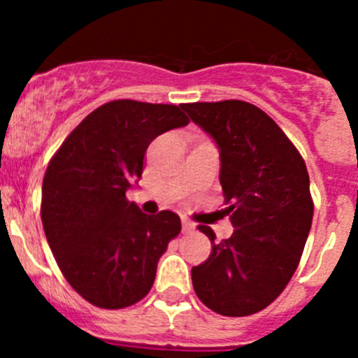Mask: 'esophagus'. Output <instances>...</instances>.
<instances>
[{"label":"esophagus","instance_id":"esophagus-1","mask_svg":"<svg viewBox=\"0 0 358 358\" xmlns=\"http://www.w3.org/2000/svg\"><path fill=\"white\" fill-rule=\"evenodd\" d=\"M182 233H189V231H194L195 229V224L189 220V218H185L182 217Z\"/></svg>","mask_w":358,"mask_h":358}]
</instances>
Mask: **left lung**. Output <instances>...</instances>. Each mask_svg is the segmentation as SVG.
<instances>
[{
  "label": "left lung",
  "mask_w": 358,
  "mask_h": 358,
  "mask_svg": "<svg viewBox=\"0 0 358 358\" xmlns=\"http://www.w3.org/2000/svg\"><path fill=\"white\" fill-rule=\"evenodd\" d=\"M182 109L218 145L226 213L235 227L218 242L210 226H199L211 252L192 268L195 294L220 315L256 314L283 292L301 260L314 217L306 164L252 103L195 102Z\"/></svg>",
  "instance_id": "8db88e82"
}]
</instances>
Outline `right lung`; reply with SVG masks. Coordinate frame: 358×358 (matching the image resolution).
<instances>
[{"label": "right lung", "mask_w": 358, "mask_h": 358, "mask_svg": "<svg viewBox=\"0 0 358 358\" xmlns=\"http://www.w3.org/2000/svg\"><path fill=\"white\" fill-rule=\"evenodd\" d=\"M188 123L172 103L113 100L85 116L50 159L44 235L66 281L91 305L125 308L154 285L181 218L169 210L141 213L125 192L141 179L150 141Z\"/></svg>", "instance_id": "right-lung-1"}]
</instances>
